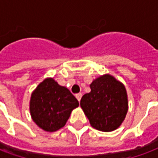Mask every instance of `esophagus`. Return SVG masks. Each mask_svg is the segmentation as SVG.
<instances>
[{"label":"esophagus","mask_w":158,"mask_h":158,"mask_svg":"<svg viewBox=\"0 0 158 158\" xmlns=\"http://www.w3.org/2000/svg\"><path fill=\"white\" fill-rule=\"evenodd\" d=\"M75 96H76V98H77V100H78L79 102H80L81 97H82V94H81V93H78V94H76Z\"/></svg>","instance_id":"obj_1"}]
</instances>
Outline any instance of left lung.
I'll return each mask as SVG.
<instances>
[{
  "label": "left lung",
  "instance_id": "obj_1",
  "mask_svg": "<svg viewBox=\"0 0 158 158\" xmlns=\"http://www.w3.org/2000/svg\"><path fill=\"white\" fill-rule=\"evenodd\" d=\"M90 92L81 98L80 106L90 125L104 132L121 125L128 112V96L124 85L113 76L105 74L90 84Z\"/></svg>",
  "mask_w": 158,
  "mask_h": 158
}]
</instances>
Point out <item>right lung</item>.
I'll return each instance as SVG.
<instances>
[{"instance_id":"add662e5","label":"right lung","mask_w":158,"mask_h":158,"mask_svg":"<svg viewBox=\"0 0 158 158\" xmlns=\"http://www.w3.org/2000/svg\"><path fill=\"white\" fill-rule=\"evenodd\" d=\"M79 102L66 87L52 78L43 80L33 91L29 110L34 122L47 132H54L65 125Z\"/></svg>"}]
</instances>
